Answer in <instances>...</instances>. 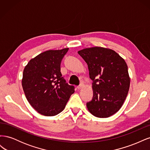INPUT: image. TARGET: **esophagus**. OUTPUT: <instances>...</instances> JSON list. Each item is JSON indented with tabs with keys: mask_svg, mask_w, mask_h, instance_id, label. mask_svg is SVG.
I'll return each instance as SVG.
<instances>
[{
	"mask_svg": "<svg viewBox=\"0 0 150 150\" xmlns=\"http://www.w3.org/2000/svg\"><path fill=\"white\" fill-rule=\"evenodd\" d=\"M84 83H80V84L78 86V87H77V88H78V89H82L83 88H84Z\"/></svg>",
	"mask_w": 150,
	"mask_h": 150,
	"instance_id": "34e87169",
	"label": "esophagus"
}]
</instances>
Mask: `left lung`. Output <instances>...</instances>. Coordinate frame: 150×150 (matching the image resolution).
I'll list each match as a JSON object with an SVG mask.
<instances>
[{"label":"left lung","mask_w":150,"mask_h":150,"mask_svg":"<svg viewBox=\"0 0 150 150\" xmlns=\"http://www.w3.org/2000/svg\"><path fill=\"white\" fill-rule=\"evenodd\" d=\"M78 54L87 63L93 81V97L88 111L98 117H108L118 111L128 93L130 78L128 66L118 54L101 47L86 48Z\"/></svg>","instance_id":"obj_1"}]
</instances>
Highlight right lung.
I'll return each instance as SVG.
<instances>
[{
  "instance_id": "1",
  "label": "right lung",
  "mask_w": 150,
  "mask_h": 150,
  "mask_svg": "<svg viewBox=\"0 0 150 150\" xmlns=\"http://www.w3.org/2000/svg\"><path fill=\"white\" fill-rule=\"evenodd\" d=\"M69 48L49 50L32 59L24 68L22 85L28 102L35 110L46 116L64 110L74 86L66 83L61 72V63Z\"/></svg>"
}]
</instances>
